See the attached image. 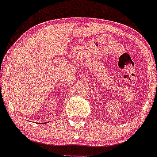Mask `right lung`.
Returning a JSON list of instances; mask_svg holds the SVG:
<instances>
[{"mask_svg":"<svg viewBox=\"0 0 157 157\" xmlns=\"http://www.w3.org/2000/svg\"><path fill=\"white\" fill-rule=\"evenodd\" d=\"M42 123H43V122H42Z\"/></svg>","mask_w":157,"mask_h":157,"instance_id":"obj_1","label":"right lung"}]
</instances>
